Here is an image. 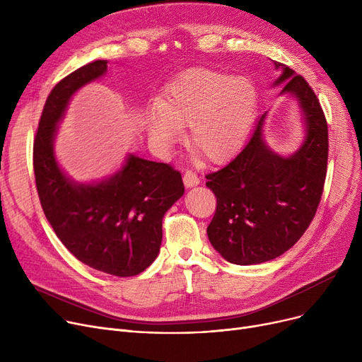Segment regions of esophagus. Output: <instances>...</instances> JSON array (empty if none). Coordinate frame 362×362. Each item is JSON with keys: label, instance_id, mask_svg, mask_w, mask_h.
Instances as JSON below:
<instances>
[{"label": "esophagus", "instance_id": "34e87169", "mask_svg": "<svg viewBox=\"0 0 362 362\" xmlns=\"http://www.w3.org/2000/svg\"><path fill=\"white\" fill-rule=\"evenodd\" d=\"M183 183H185V186H187V187L197 186V185H199V177H198V175L195 173V171L186 170L185 173H183Z\"/></svg>", "mask_w": 362, "mask_h": 362}]
</instances>
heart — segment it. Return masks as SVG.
Returning <instances> with one entry per match:
<instances>
[{
    "label": "heart",
    "instance_id": "1",
    "mask_svg": "<svg viewBox=\"0 0 362 362\" xmlns=\"http://www.w3.org/2000/svg\"><path fill=\"white\" fill-rule=\"evenodd\" d=\"M258 93L235 74L195 69L171 82L145 114L148 136L167 151L189 124L187 142L197 156L218 163L240 145L255 117Z\"/></svg>",
    "mask_w": 362,
    "mask_h": 362
}]
</instances>
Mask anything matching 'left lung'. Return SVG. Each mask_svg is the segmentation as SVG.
Masks as SVG:
<instances>
[{
  "instance_id": "left-lung-1",
  "label": "left lung",
  "mask_w": 362,
  "mask_h": 362,
  "mask_svg": "<svg viewBox=\"0 0 362 362\" xmlns=\"http://www.w3.org/2000/svg\"><path fill=\"white\" fill-rule=\"evenodd\" d=\"M286 82L283 92L296 95L307 124V138L289 158L272 152L262 139L265 114L239 154L213 173L206 186L217 199L208 238L223 258L238 265L274 259L300 239L321 201L327 175L329 130L315 92L300 74L274 62Z\"/></svg>"
}]
</instances>
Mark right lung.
I'll list each match as a JSON object with an SVG mask.
<instances>
[{"label": "right lung", "instance_id": "right-lung-1", "mask_svg": "<svg viewBox=\"0 0 362 362\" xmlns=\"http://www.w3.org/2000/svg\"><path fill=\"white\" fill-rule=\"evenodd\" d=\"M105 70V60L92 62L51 89L33 141V171L44 214L66 248L95 270L130 277L157 258L163 217L185 186L170 164L135 156L103 183L73 185L63 175L52 152L55 126L71 95Z\"/></svg>", "mask_w": 362, "mask_h": 362}]
</instances>
